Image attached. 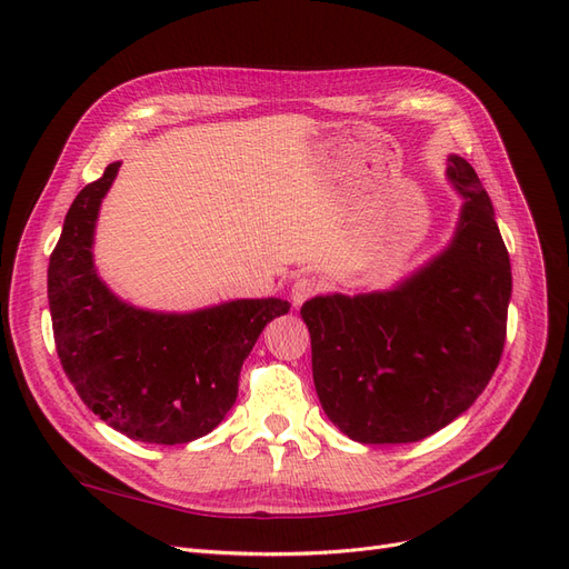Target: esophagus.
<instances>
[{"instance_id":"esophagus-1","label":"esophagus","mask_w":569,"mask_h":569,"mask_svg":"<svg viewBox=\"0 0 569 569\" xmlns=\"http://www.w3.org/2000/svg\"><path fill=\"white\" fill-rule=\"evenodd\" d=\"M317 292H319V281L315 277H309V273H305V277H298L296 283H292L290 300H292V305L300 307L305 300L317 296Z\"/></svg>"}]
</instances>
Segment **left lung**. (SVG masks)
Returning <instances> with one entry per match:
<instances>
[{"label": "left lung", "instance_id": "left-lung-1", "mask_svg": "<svg viewBox=\"0 0 569 569\" xmlns=\"http://www.w3.org/2000/svg\"><path fill=\"white\" fill-rule=\"evenodd\" d=\"M466 196L445 252L395 290L319 296L300 315L326 416L361 445L418 442L472 407L501 361L510 258L472 164L449 156Z\"/></svg>", "mask_w": 569, "mask_h": 569}]
</instances>
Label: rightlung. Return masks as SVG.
<instances>
[{"mask_svg": "<svg viewBox=\"0 0 569 569\" xmlns=\"http://www.w3.org/2000/svg\"><path fill=\"white\" fill-rule=\"evenodd\" d=\"M118 170L111 162L72 200L49 258L53 342L80 399L113 430L137 442L187 445L222 423L252 345L290 305L233 300L158 315L118 300L91 260L101 198Z\"/></svg>", "mask_w": 569, "mask_h": 569, "instance_id": "1", "label": "right lung"}]
</instances>
